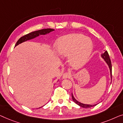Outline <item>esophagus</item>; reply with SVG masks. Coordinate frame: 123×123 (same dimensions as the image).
<instances>
[{"mask_svg": "<svg viewBox=\"0 0 123 123\" xmlns=\"http://www.w3.org/2000/svg\"><path fill=\"white\" fill-rule=\"evenodd\" d=\"M71 76V75L70 73H68V72H65V73H64L63 74V79H67V78H69Z\"/></svg>", "mask_w": 123, "mask_h": 123, "instance_id": "1", "label": "esophagus"}]
</instances>
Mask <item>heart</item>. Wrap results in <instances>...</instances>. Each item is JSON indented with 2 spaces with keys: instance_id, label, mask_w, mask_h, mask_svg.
<instances>
[{
  "instance_id": "heart-1",
  "label": "heart",
  "mask_w": 123,
  "mask_h": 123,
  "mask_svg": "<svg viewBox=\"0 0 123 123\" xmlns=\"http://www.w3.org/2000/svg\"><path fill=\"white\" fill-rule=\"evenodd\" d=\"M92 49L91 39L76 33L61 37L55 46L56 55L62 58L68 57L69 63L75 68L81 67L87 62Z\"/></svg>"
}]
</instances>
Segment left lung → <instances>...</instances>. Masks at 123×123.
<instances>
[{"mask_svg":"<svg viewBox=\"0 0 123 123\" xmlns=\"http://www.w3.org/2000/svg\"><path fill=\"white\" fill-rule=\"evenodd\" d=\"M102 57L104 58V60H105V62H106V63L108 64L109 66V67L110 68V75H111V79H112V66H111V60H110V58L109 57V55L108 54V51H106L104 52L103 54L101 55ZM72 98L73 101L75 102V103L79 105L80 106L82 107V108H91V107H93L94 106H95L97 104L95 105H87V104H82L81 103H80L78 101H77L75 99V98H74L73 96V94L72 93Z\"/></svg>","mask_w":123,"mask_h":123,"instance_id":"obj_1","label":"left lung"}]
</instances>
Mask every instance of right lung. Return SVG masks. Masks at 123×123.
<instances>
[{"label":"right lung","mask_w":123,"mask_h":123,"mask_svg":"<svg viewBox=\"0 0 123 123\" xmlns=\"http://www.w3.org/2000/svg\"><path fill=\"white\" fill-rule=\"evenodd\" d=\"M55 31V29H51V28H47V29H41V30L36 31H34V32L29 33L28 34H25V35L23 36V37H20V38L18 39V41L17 42L16 44L15 45V47L17 46V45H18L19 44L22 43V42H25V41L29 40V39L34 38L38 37V36H39V35H44V34H48L49 33V32H51L52 31Z\"/></svg>","instance_id":"obj_1"}]
</instances>
